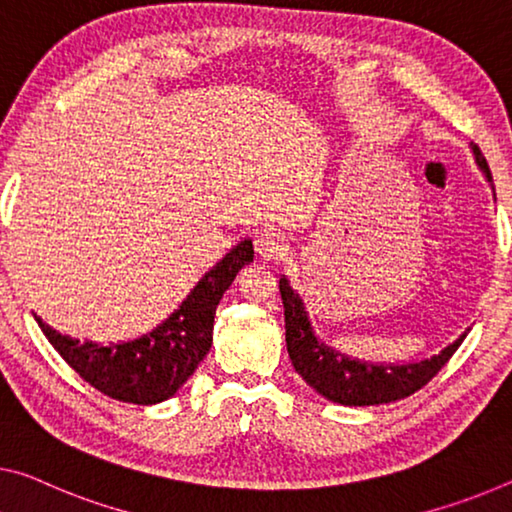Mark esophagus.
Instances as JSON below:
<instances>
[{
  "label": "esophagus",
  "mask_w": 512,
  "mask_h": 512,
  "mask_svg": "<svg viewBox=\"0 0 512 512\" xmlns=\"http://www.w3.org/2000/svg\"><path fill=\"white\" fill-rule=\"evenodd\" d=\"M254 247H256V254L263 258V261H277V258L283 256V251H286V245H283V235L272 231V229H265L256 235L254 240Z\"/></svg>",
  "instance_id": "1"
}]
</instances>
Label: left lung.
<instances>
[{
  "label": "left lung",
  "instance_id": "left-lung-1",
  "mask_svg": "<svg viewBox=\"0 0 512 512\" xmlns=\"http://www.w3.org/2000/svg\"><path fill=\"white\" fill-rule=\"evenodd\" d=\"M471 153H474L478 169L483 171L487 183L492 185L490 167H487L481 148L471 144ZM279 290L283 316H286V348L295 371L313 391L345 407L384 405L412 396L442 371V366L453 357V352L460 348L469 332L467 329L430 359L410 361V364H373V361L343 355L320 341L313 332L302 297L290 286L286 274L279 279Z\"/></svg>",
  "mask_w": 512,
  "mask_h": 512
}]
</instances>
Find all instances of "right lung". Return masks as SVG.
Instances as JSON below:
<instances>
[{
  "instance_id": "add662e5",
  "label": "right lung",
  "mask_w": 512,
  "mask_h": 512,
  "mask_svg": "<svg viewBox=\"0 0 512 512\" xmlns=\"http://www.w3.org/2000/svg\"><path fill=\"white\" fill-rule=\"evenodd\" d=\"M251 261L254 245L245 238L203 274L167 320L132 341L109 345L80 341L59 334L38 316L34 318L52 348L91 387L123 403L155 405L176 396L208 355L217 304L235 274Z\"/></svg>"
}]
</instances>
